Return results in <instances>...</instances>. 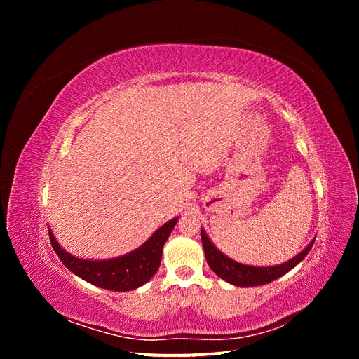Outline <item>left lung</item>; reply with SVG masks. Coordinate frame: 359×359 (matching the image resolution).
I'll use <instances>...</instances> for the list:
<instances>
[{
  "instance_id": "8db88e82",
  "label": "left lung",
  "mask_w": 359,
  "mask_h": 359,
  "mask_svg": "<svg viewBox=\"0 0 359 359\" xmlns=\"http://www.w3.org/2000/svg\"><path fill=\"white\" fill-rule=\"evenodd\" d=\"M202 236V245L205 250V257L206 262H208L210 268L214 273L223 278L227 283L233 286H241V287H252V286H262L268 285L271 281L277 280L287 271H290L293 266H297L301 260L307 256L310 248L314 244V240L302 250L299 255L292 257L287 262L277 265V266H248L238 264L235 260L224 256L222 252L215 248V245L210 241V238L206 236L203 231H201Z\"/></svg>"
}]
</instances>
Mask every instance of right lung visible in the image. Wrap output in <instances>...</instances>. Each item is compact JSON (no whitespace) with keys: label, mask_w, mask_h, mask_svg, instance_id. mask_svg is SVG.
<instances>
[{"label":"right lung","mask_w":359,"mask_h":359,"mask_svg":"<svg viewBox=\"0 0 359 359\" xmlns=\"http://www.w3.org/2000/svg\"><path fill=\"white\" fill-rule=\"evenodd\" d=\"M177 222L178 219L169 220L135 252L111 260H83L74 257L60 247L50 231L49 240L61 262L73 274L94 286L115 292H126L145 285L157 273L161 262L163 245L168 241Z\"/></svg>","instance_id":"obj_1"}]
</instances>
